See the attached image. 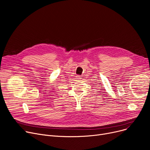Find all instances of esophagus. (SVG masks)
Returning <instances> with one entry per match:
<instances>
[{"mask_svg": "<svg viewBox=\"0 0 150 150\" xmlns=\"http://www.w3.org/2000/svg\"><path fill=\"white\" fill-rule=\"evenodd\" d=\"M76 79H77V81H79L80 79H81V77L80 76H76Z\"/></svg>", "mask_w": 150, "mask_h": 150, "instance_id": "obj_1", "label": "esophagus"}]
</instances>
